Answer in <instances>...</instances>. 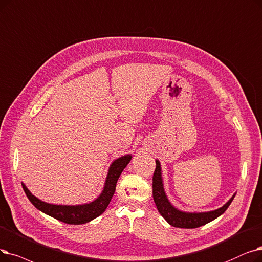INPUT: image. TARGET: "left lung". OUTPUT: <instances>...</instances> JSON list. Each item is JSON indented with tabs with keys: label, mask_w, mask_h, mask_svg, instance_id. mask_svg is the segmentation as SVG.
<instances>
[{
	"label": "left lung",
	"mask_w": 262,
	"mask_h": 262,
	"mask_svg": "<svg viewBox=\"0 0 262 262\" xmlns=\"http://www.w3.org/2000/svg\"><path fill=\"white\" fill-rule=\"evenodd\" d=\"M156 168L153 174V199L156 204L158 212L161 213L163 217L167 221L169 225L177 228L192 229L198 228L200 226L206 225L215 219H217L225 211L228 209L230 203L232 202L235 194L227 201L223 207L208 212H185L179 210L173 204L169 201L163 180V170L161 163L156 159Z\"/></svg>",
	"instance_id": "obj_1"
}]
</instances>
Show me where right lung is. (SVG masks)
<instances>
[{"mask_svg":"<svg viewBox=\"0 0 262 262\" xmlns=\"http://www.w3.org/2000/svg\"><path fill=\"white\" fill-rule=\"evenodd\" d=\"M132 154L121 156L113 161L108 169L105 184L103 190L97 198L93 201L83 204H75V206H66V204H53L45 202L37 197L34 196L28 189L26 184L22 182L21 185L24 187L27 197L31 203L37 210L47 214L51 217L60 222L70 225H81L93 221L103 214L107 209L111 198L116 191L118 179L120 178L124 168L128 165L132 159Z\"/></svg>","mask_w":262,"mask_h":262,"instance_id":"right-lung-1","label":"right lung"}]
</instances>
